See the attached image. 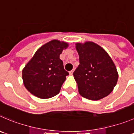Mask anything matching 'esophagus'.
Masks as SVG:
<instances>
[{"instance_id":"34e87169","label":"esophagus","mask_w":134,"mask_h":134,"mask_svg":"<svg viewBox=\"0 0 134 134\" xmlns=\"http://www.w3.org/2000/svg\"><path fill=\"white\" fill-rule=\"evenodd\" d=\"M73 72H74V69L71 70V71H69V74H70V75H72V74H73Z\"/></svg>"}]
</instances>
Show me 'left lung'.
Returning <instances> with one entry per match:
<instances>
[{"mask_svg":"<svg viewBox=\"0 0 134 134\" xmlns=\"http://www.w3.org/2000/svg\"><path fill=\"white\" fill-rule=\"evenodd\" d=\"M79 65L73 73L79 94L91 100L107 97L118 82L115 64L101 46L92 42L76 43Z\"/></svg>","mask_w":134,"mask_h":134,"instance_id":"1","label":"left lung"}]
</instances>
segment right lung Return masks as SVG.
<instances>
[{"mask_svg": "<svg viewBox=\"0 0 134 134\" xmlns=\"http://www.w3.org/2000/svg\"><path fill=\"white\" fill-rule=\"evenodd\" d=\"M68 43L53 40L41 46L22 69L24 87L42 99L57 95L69 73L64 69L59 55Z\"/></svg>", "mask_w": 134, "mask_h": 134, "instance_id": "add662e5", "label": "right lung"}]
</instances>
